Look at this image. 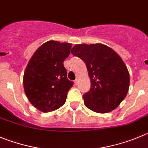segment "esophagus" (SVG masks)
Segmentation results:
<instances>
[{
  "mask_svg": "<svg viewBox=\"0 0 148 148\" xmlns=\"http://www.w3.org/2000/svg\"><path fill=\"white\" fill-rule=\"evenodd\" d=\"M78 79H79V78L78 77H76V79L75 80H74V83H75V85H77V83H78Z\"/></svg>",
  "mask_w": 148,
  "mask_h": 148,
  "instance_id": "1",
  "label": "esophagus"
}]
</instances>
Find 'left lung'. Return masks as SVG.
<instances>
[{"instance_id":"8db88e82","label":"left lung","mask_w":148,"mask_h":148,"mask_svg":"<svg viewBox=\"0 0 148 148\" xmlns=\"http://www.w3.org/2000/svg\"><path fill=\"white\" fill-rule=\"evenodd\" d=\"M71 54L85 62L91 87L82 96L85 105L93 112L107 113L125 99L130 77L126 66L112 49L102 44L76 45Z\"/></svg>"}]
</instances>
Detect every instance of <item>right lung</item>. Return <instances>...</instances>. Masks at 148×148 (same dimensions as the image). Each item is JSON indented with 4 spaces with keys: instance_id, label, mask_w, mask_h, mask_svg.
<instances>
[{
    "instance_id": "1",
    "label": "right lung",
    "mask_w": 148,
    "mask_h": 148,
    "mask_svg": "<svg viewBox=\"0 0 148 148\" xmlns=\"http://www.w3.org/2000/svg\"><path fill=\"white\" fill-rule=\"evenodd\" d=\"M71 44L49 41L38 48L29 60L23 77L26 96L43 112L58 110L66 102L74 83L67 78L63 61Z\"/></svg>"
}]
</instances>
